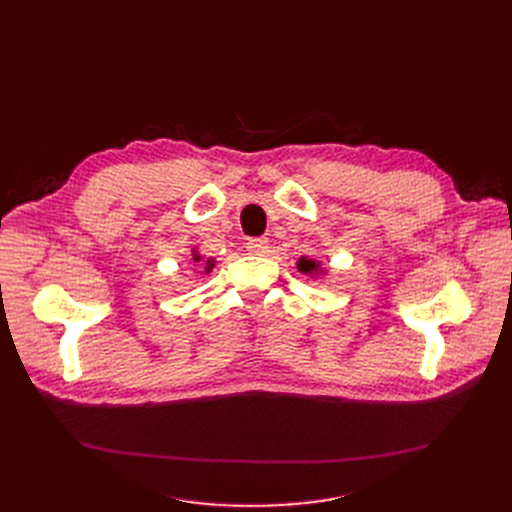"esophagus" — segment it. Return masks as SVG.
I'll return each instance as SVG.
<instances>
[{"mask_svg": "<svg viewBox=\"0 0 512 512\" xmlns=\"http://www.w3.org/2000/svg\"><path fill=\"white\" fill-rule=\"evenodd\" d=\"M267 240L265 236H257V238H249L247 240V251L253 255H263L267 251Z\"/></svg>", "mask_w": 512, "mask_h": 512, "instance_id": "obj_1", "label": "esophagus"}]
</instances>
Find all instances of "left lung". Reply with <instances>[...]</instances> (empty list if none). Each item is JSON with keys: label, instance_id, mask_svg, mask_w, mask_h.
<instances>
[{"label": "left lung", "instance_id": "8db88e82", "mask_svg": "<svg viewBox=\"0 0 512 512\" xmlns=\"http://www.w3.org/2000/svg\"><path fill=\"white\" fill-rule=\"evenodd\" d=\"M299 270H301V272H305V274H311V272H315V270H317V263H315V261H311V259H305V257H303V259L299 261Z\"/></svg>", "mask_w": 512, "mask_h": 512}]
</instances>
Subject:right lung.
<instances>
[{"label": "right lung", "mask_w": 512, "mask_h": 512, "mask_svg": "<svg viewBox=\"0 0 512 512\" xmlns=\"http://www.w3.org/2000/svg\"><path fill=\"white\" fill-rule=\"evenodd\" d=\"M197 261H199V257H197ZM211 265H213V263H211V261H207V272L211 270Z\"/></svg>", "instance_id": "right-lung-1"}]
</instances>
